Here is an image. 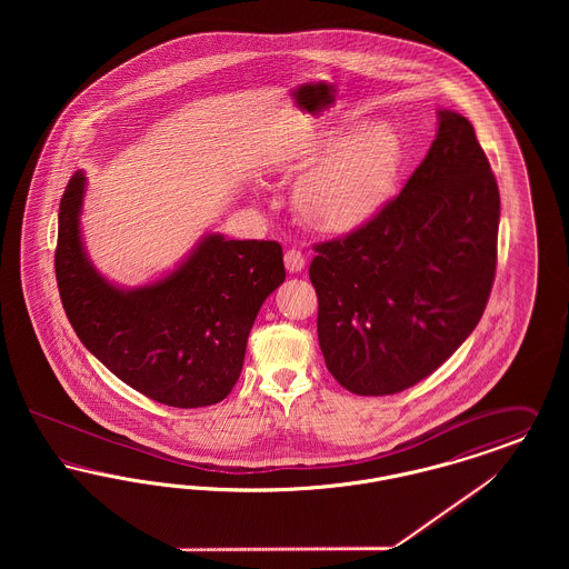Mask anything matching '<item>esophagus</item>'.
Returning <instances> with one entry per match:
<instances>
[{
	"instance_id": "34e87169",
	"label": "esophagus",
	"mask_w": 569,
	"mask_h": 569,
	"mask_svg": "<svg viewBox=\"0 0 569 569\" xmlns=\"http://www.w3.org/2000/svg\"><path fill=\"white\" fill-rule=\"evenodd\" d=\"M283 262H286V269L290 272H298L305 269V256L298 249H288L286 256H283Z\"/></svg>"
}]
</instances>
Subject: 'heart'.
<instances>
[{"instance_id":"b5f03b06","label":"heart","mask_w":569,"mask_h":569,"mask_svg":"<svg viewBox=\"0 0 569 569\" xmlns=\"http://www.w3.org/2000/svg\"><path fill=\"white\" fill-rule=\"evenodd\" d=\"M300 177L295 211L305 226L330 237L367 228L390 204L403 170V142L388 123L353 132L332 128L302 140L283 158Z\"/></svg>"}]
</instances>
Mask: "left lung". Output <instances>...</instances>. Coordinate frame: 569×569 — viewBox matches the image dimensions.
Masks as SVG:
<instances>
[{"instance_id":"8db88e82","label":"left lung","mask_w":569,"mask_h":569,"mask_svg":"<svg viewBox=\"0 0 569 569\" xmlns=\"http://www.w3.org/2000/svg\"><path fill=\"white\" fill-rule=\"evenodd\" d=\"M437 121L427 158L383 213L316 244L320 348L353 395H395L429 378L487 309L499 188L473 126L455 110Z\"/></svg>"}]
</instances>
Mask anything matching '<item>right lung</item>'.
I'll return each mask as SVG.
<instances>
[{"instance_id": "1", "label": "right lung", "mask_w": 569, "mask_h": 569, "mask_svg": "<svg viewBox=\"0 0 569 569\" xmlns=\"http://www.w3.org/2000/svg\"><path fill=\"white\" fill-rule=\"evenodd\" d=\"M84 174L61 196L54 274L82 346L110 373L163 406H216L243 369L247 337L283 279L277 241L207 234L163 279L123 290L89 262L81 239Z\"/></svg>"}]
</instances>
